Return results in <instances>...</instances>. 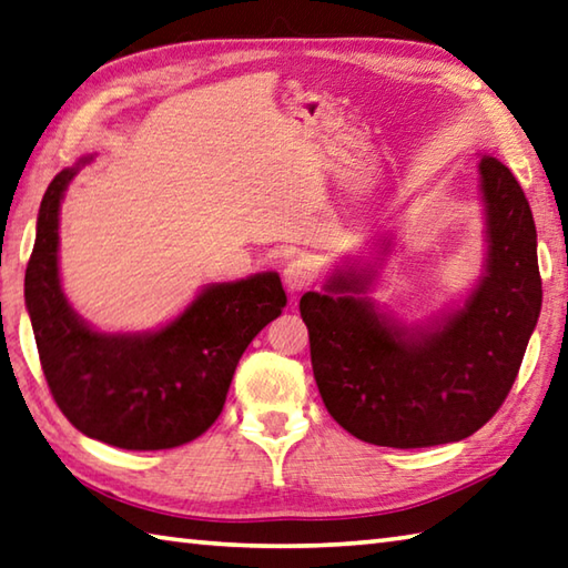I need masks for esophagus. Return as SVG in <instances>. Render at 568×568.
<instances>
[{
    "instance_id": "34e87169",
    "label": "esophagus",
    "mask_w": 568,
    "mask_h": 568,
    "mask_svg": "<svg viewBox=\"0 0 568 568\" xmlns=\"http://www.w3.org/2000/svg\"><path fill=\"white\" fill-rule=\"evenodd\" d=\"M284 284L292 294L296 292H304L314 284V266L304 256H298V260H292L284 266Z\"/></svg>"
}]
</instances>
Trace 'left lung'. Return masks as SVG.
Here are the masks:
<instances>
[{"instance_id":"1","label":"left lung","mask_w":568,"mask_h":568,"mask_svg":"<svg viewBox=\"0 0 568 568\" xmlns=\"http://www.w3.org/2000/svg\"><path fill=\"white\" fill-rule=\"evenodd\" d=\"M477 168L487 262L463 308L403 326L366 296L373 270H338L298 302L326 410L363 443L408 450L465 440L517 378L541 312L537 227L511 170L489 155Z\"/></svg>"}]
</instances>
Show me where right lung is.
<instances>
[{
    "mask_svg": "<svg viewBox=\"0 0 568 568\" xmlns=\"http://www.w3.org/2000/svg\"><path fill=\"white\" fill-rule=\"evenodd\" d=\"M91 163L61 170L44 192L24 298L41 371L69 423L123 450H168L217 420L234 368L260 331L282 314L276 272L210 284L183 314L148 334H101L69 306L59 280V207Z\"/></svg>",
    "mask_w": 568,
    "mask_h": 568,
    "instance_id": "obj_1",
    "label": "right lung"
}]
</instances>
